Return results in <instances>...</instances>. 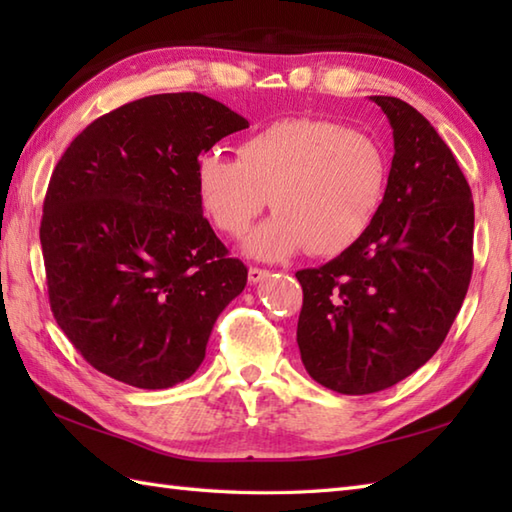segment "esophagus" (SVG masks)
I'll return each mask as SVG.
<instances>
[{
    "label": "esophagus",
    "mask_w": 512,
    "mask_h": 512,
    "mask_svg": "<svg viewBox=\"0 0 512 512\" xmlns=\"http://www.w3.org/2000/svg\"><path fill=\"white\" fill-rule=\"evenodd\" d=\"M268 277H270V270H266V268L253 266V268L248 270V281H250V284H259V281H264Z\"/></svg>",
    "instance_id": "1"
}]
</instances>
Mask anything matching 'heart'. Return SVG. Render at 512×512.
Listing matches in <instances>:
<instances>
[{"mask_svg":"<svg viewBox=\"0 0 512 512\" xmlns=\"http://www.w3.org/2000/svg\"><path fill=\"white\" fill-rule=\"evenodd\" d=\"M387 178L376 138L317 118L277 121L242 140L237 158L206 151L195 165L200 202L228 235H244L270 200L277 213L246 242L259 259L301 246L321 257L343 253L372 226Z\"/></svg>","mask_w":512,"mask_h":512,"instance_id":"1","label":"heart"}]
</instances>
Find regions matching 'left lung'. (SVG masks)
Instances as JSON below:
<instances>
[{
	"label": "left lung",
	"mask_w": 512,
	"mask_h": 512,
	"mask_svg": "<svg viewBox=\"0 0 512 512\" xmlns=\"http://www.w3.org/2000/svg\"><path fill=\"white\" fill-rule=\"evenodd\" d=\"M394 129L383 204L361 239L299 270L301 361L319 385L374 394L438 352L473 270V198L433 125L396 96H369Z\"/></svg>",
	"instance_id": "obj_1"
}]
</instances>
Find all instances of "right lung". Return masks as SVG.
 <instances>
[{
  "label": "right lung",
  "instance_id": "1",
  "mask_svg": "<svg viewBox=\"0 0 512 512\" xmlns=\"http://www.w3.org/2000/svg\"><path fill=\"white\" fill-rule=\"evenodd\" d=\"M246 127L204 94H154L96 118L57 162L39 228L50 308L99 372L167 389L202 365L248 270L202 215L195 165Z\"/></svg>",
  "mask_w": 512,
  "mask_h": 512
}]
</instances>
